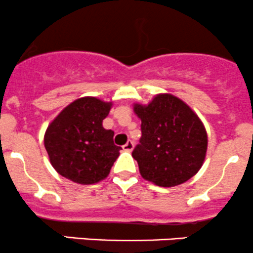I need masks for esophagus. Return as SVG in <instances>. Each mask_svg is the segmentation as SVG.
<instances>
[{
	"label": "esophagus",
	"mask_w": 253,
	"mask_h": 253,
	"mask_svg": "<svg viewBox=\"0 0 253 253\" xmlns=\"http://www.w3.org/2000/svg\"><path fill=\"white\" fill-rule=\"evenodd\" d=\"M133 148H134V143H133L132 140H128L126 144H125L124 146H122L124 151H127V152H131Z\"/></svg>",
	"instance_id": "1"
}]
</instances>
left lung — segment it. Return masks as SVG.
Masks as SVG:
<instances>
[{
	"mask_svg": "<svg viewBox=\"0 0 253 253\" xmlns=\"http://www.w3.org/2000/svg\"><path fill=\"white\" fill-rule=\"evenodd\" d=\"M141 138L132 156L140 175L161 187L184 184L198 173L208 149V135L196 113L170 93L155 96L149 104L135 103Z\"/></svg>",
	"mask_w": 253,
	"mask_h": 253,
	"instance_id": "1",
	"label": "left lung"
}]
</instances>
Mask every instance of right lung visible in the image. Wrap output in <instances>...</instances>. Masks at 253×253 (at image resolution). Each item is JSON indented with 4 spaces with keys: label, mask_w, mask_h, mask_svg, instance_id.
<instances>
[{
    "label": "right lung",
    "mask_w": 253,
    "mask_h": 253,
    "mask_svg": "<svg viewBox=\"0 0 253 253\" xmlns=\"http://www.w3.org/2000/svg\"><path fill=\"white\" fill-rule=\"evenodd\" d=\"M112 105L96 97H83L51 121L44 146L60 175L82 185L96 184L109 175L121 150L114 144V132L102 125Z\"/></svg>",
    "instance_id": "right-lung-1"
}]
</instances>
